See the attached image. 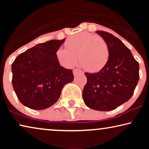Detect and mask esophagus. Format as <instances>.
<instances>
[{
    "label": "esophagus",
    "mask_w": 149,
    "mask_h": 149,
    "mask_svg": "<svg viewBox=\"0 0 149 149\" xmlns=\"http://www.w3.org/2000/svg\"><path fill=\"white\" fill-rule=\"evenodd\" d=\"M81 70H79L78 68H74V70H73V74L74 75V76H76L77 74H78L79 73H81Z\"/></svg>",
    "instance_id": "1"
}]
</instances>
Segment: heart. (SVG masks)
I'll use <instances>...</instances> for the list:
<instances>
[{
    "label": "heart",
    "instance_id": "heart-1",
    "mask_svg": "<svg viewBox=\"0 0 149 149\" xmlns=\"http://www.w3.org/2000/svg\"><path fill=\"white\" fill-rule=\"evenodd\" d=\"M67 49H59L56 56L59 62L66 68L79 64L85 71L97 72L107 66L110 48L101 36L88 32H80L68 38L65 43Z\"/></svg>",
    "mask_w": 149,
    "mask_h": 149
}]
</instances>
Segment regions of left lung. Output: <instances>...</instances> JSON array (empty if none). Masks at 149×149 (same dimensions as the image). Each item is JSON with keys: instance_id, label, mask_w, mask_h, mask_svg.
Instances as JSON below:
<instances>
[{"instance_id": "obj_1", "label": "left lung", "mask_w": 149, "mask_h": 149, "mask_svg": "<svg viewBox=\"0 0 149 149\" xmlns=\"http://www.w3.org/2000/svg\"><path fill=\"white\" fill-rule=\"evenodd\" d=\"M107 42L110 58L107 66L95 73L85 72L83 90L85 105L91 109L109 111L127 102L139 80V64L119 38L104 31H96Z\"/></svg>"}]
</instances>
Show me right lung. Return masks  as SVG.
<instances>
[{
  "instance_id": "right-lung-1",
  "label": "right lung",
  "mask_w": 149,
  "mask_h": 149,
  "mask_svg": "<svg viewBox=\"0 0 149 149\" xmlns=\"http://www.w3.org/2000/svg\"><path fill=\"white\" fill-rule=\"evenodd\" d=\"M64 40L39 43L14 60L12 84L22 104L34 110L49 108L58 101L63 87L73 81L72 70L60 66L56 56Z\"/></svg>"
}]
</instances>
